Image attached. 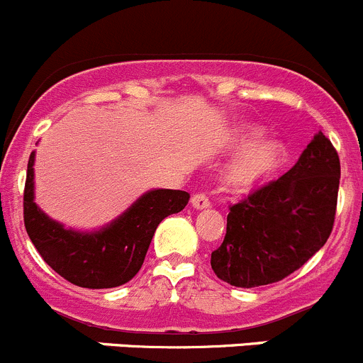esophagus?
I'll return each instance as SVG.
<instances>
[{
	"mask_svg": "<svg viewBox=\"0 0 363 363\" xmlns=\"http://www.w3.org/2000/svg\"><path fill=\"white\" fill-rule=\"evenodd\" d=\"M191 205L196 208V211H200V208H207L211 202H208L207 196L203 195V193H195V195L191 196Z\"/></svg>",
	"mask_w": 363,
	"mask_h": 363,
	"instance_id": "obj_1",
	"label": "esophagus"
}]
</instances>
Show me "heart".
I'll return each mask as SVG.
<instances>
[{
    "mask_svg": "<svg viewBox=\"0 0 363 363\" xmlns=\"http://www.w3.org/2000/svg\"><path fill=\"white\" fill-rule=\"evenodd\" d=\"M263 137L265 131L258 126H247L240 131L237 137V145L251 149L226 167L223 174V182L226 188L233 191H247L265 182L283 168L288 156L286 145L281 140H267L252 147Z\"/></svg>",
    "mask_w": 363,
    "mask_h": 363,
    "instance_id": "b5f03b06",
    "label": "heart"
}]
</instances>
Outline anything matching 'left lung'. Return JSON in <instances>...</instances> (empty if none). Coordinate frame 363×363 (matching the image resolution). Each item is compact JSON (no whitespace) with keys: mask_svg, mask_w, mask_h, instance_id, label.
<instances>
[{"mask_svg":"<svg viewBox=\"0 0 363 363\" xmlns=\"http://www.w3.org/2000/svg\"><path fill=\"white\" fill-rule=\"evenodd\" d=\"M339 179L337 151L320 131L291 170L230 205L225 240L211 255L216 276L256 288L298 270L330 237Z\"/></svg>","mask_w":363,"mask_h":363,"instance_id":"left-lung-1","label":"left lung"}]
</instances>
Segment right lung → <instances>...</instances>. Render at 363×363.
Wrapping results in <instances>:
<instances>
[{
    "instance_id": "add662e5",
    "label": "right lung",
    "mask_w": 363,
    "mask_h": 363,
    "mask_svg": "<svg viewBox=\"0 0 363 363\" xmlns=\"http://www.w3.org/2000/svg\"><path fill=\"white\" fill-rule=\"evenodd\" d=\"M35 152L28 161L24 186V226L43 262L80 288H116L133 279L147 255L156 228L167 216L188 205L189 193L152 189L111 225L77 232L50 219L35 203Z\"/></svg>"
}]
</instances>
